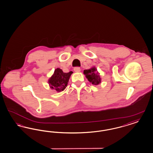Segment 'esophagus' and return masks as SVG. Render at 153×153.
I'll return each instance as SVG.
<instances>
[{"mask_svg": "<svg viewBox=\"0 0 153 153\" xmlns=\"http://www.w3.org/2000/svg\"><path fill=\"white\" fill-rule=\"evenodd\" d=\"M81 71V69L79 67H75L74 68V71L75 72H79Z\"/></svg>", "mask_w": 153, "mask_h": 153, "instance_id": "esophagus-1", "label": "esophagus"}]
</instances>
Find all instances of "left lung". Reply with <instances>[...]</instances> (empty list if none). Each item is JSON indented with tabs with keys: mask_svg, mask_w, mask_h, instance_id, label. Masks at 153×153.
I'll list each match as a JSON object with an SVG mask.
<instances>
[{
	"mask_svg": "<svg viewBox=\"0 0 153 153\" xmlns=\"http://www.w3.org/2000/svg\"><path fill=\"white\" fill-rule=\"evenodd\" d=\"M84 74L88 80L93 85H98L101 82V78L95 67L84 71Z\"/></svg>",
	"mask_w": 153,
	"mask_h": 153,
	"instance_id": "8db88e82",
	"label": "left lung"
}]
</instances>
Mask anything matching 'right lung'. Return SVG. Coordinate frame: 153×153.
Segmentation results:
<instances>
[{"label": "right lung", "instance_id": "obj_1", "mask_svg": "<svg viewBox=\"0 0 153 153\" xmlns=\"http://www.w3.org/2000/svg\"><path fill=\"white\" fill-rule=\"evenodd\" d=\"M73 72L64 73L62 69L57 68L54 71L53 75L48 79L49 86L55 91L60 92L63 91L67 87L69 78Z\"/></svg>", "mask_w": 153, "mask_h": 153}]
</instances>
